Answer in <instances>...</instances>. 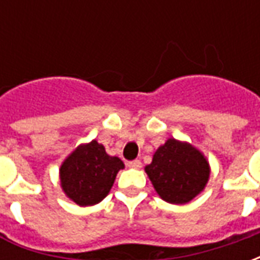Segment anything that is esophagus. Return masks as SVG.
<instances>
[{
    "instance_id": "esophagus-1",
    "label": "esophagus",
    "mask_w": 260,
    "mask_h": 260,
    "mask_svg": "<svg viewBox=\"0 0 260 260\" xmlns=\"http://www.w3.org/2000/svg\"><path fill=\"white\" fill-rule=\"evenodd\" d=\"M128 167H129V169H141V160H132V161H128Z\"/></svg>"
}]
</instances>
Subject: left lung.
<instances>
[{
	"instance_id": "1",
	"label": "left lung",
	"mask_w": 260,
	"mask_h": 260,
	"mask_svg": "<svg viewBox=\"0 0 260 260\" xmlns=\"http://www.w3.org/2000/svg\"><path fill=\"white\" fill-rule=\"evenodd\" d=\"M145 170L160 198L175 205L192 201L205 188L210 173L198 149L175 139L158 147Z\"/></svg>"
}]
</instances>
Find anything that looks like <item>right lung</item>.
<instances>
[{"label":"right lung","instance_id":"obj_1","mask_svg":"<svg viewBox=\"0 0 260 260\" xmlns=\"http://www.w3.org/2000/svg\"><path fill=\"white\" fill-rule=\"evenodd\" d=\"M121 169V158L108 156L103 145L91 141L78 147L62 163L61 186L76 205L91 206L108 195Z\"/></svg>","mask_w":260,"mask_h":260}]
</instances>
